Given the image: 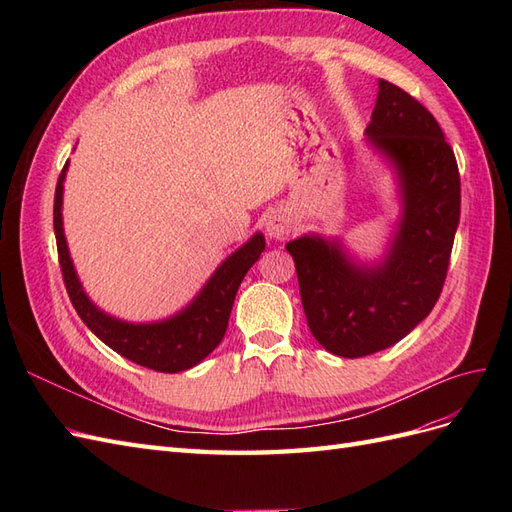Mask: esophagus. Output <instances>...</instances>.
Returning a JSON list of instances; mask_svg holds the SVG:
<instances>
[{
  "label": "esophagus",
  "mask_w": 512,
  "mask_h": 512,
  "mask_svg": "<svg viewBox=\"0 0 512 512\" xmlns=\"http://www.w3.org/2000/svg\"><path fill=\"white\" fill-rule=\"evenodd\" d=\"M265 230H267L269 237H273L277 241H284L290 235V230H292L290 215L284 213V211L269 213L267 220H265Z\"/></svg>",
  "instance_id": "34e87169"
}]
</instances>
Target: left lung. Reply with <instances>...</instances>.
<instances>
[{
	"instance_id": "left-lung-1",
	"label": "left lung",
	"mask_w": 512,
	"mask_h": 512,
	"mask_svg": "<svg viewBox=\"0 0 512 512\" xmlns=\"http://www.w3.org/2000/svg\"><path fill=\"white\" fill-rule=\"evenodd\" d=\"M367 126L369 143L389 156L401 179L399 230L376 267L354 265L337 241L301 237L286 245L301 303L318 344L344 359L397 344L440 299L461 209L455 153L427 108L380 79Z\"/></svg>"
}]
</instances>
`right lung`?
<instances>
[{
  "label": "right lung",
  "mask_w": 512,
  "mask_h": 512,
  "mask_svg": "<svg viewBox=\"0 0 512 512\" xmlns=\"http://www.w3.org/2000/svg\"><path fill=\"white\" fill-rule=\"evenodd\" d=\"M66 168L68 164L61 170L55 188L53 228L61 275H64V284L76 314L81 316V320L108 348H113L123 359L136 365L162 371V374H177V371L198 365L220 346L228 327L232 303H235V294L245 273L250 271L262 250H265V237L258 232L243 247H239L235 254L228 256L222 262V267H218V271L211 275L207 286L200 290L198 297L181 314L153 324L121 322L100 312L87 299V294L79 284V277L74 273L64 237V226H61V196H64Z\"/></svg>",
  "instance_id": "add662e5"
}]
</instances>
